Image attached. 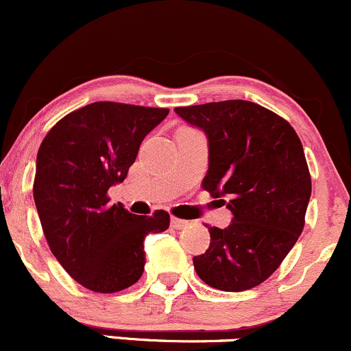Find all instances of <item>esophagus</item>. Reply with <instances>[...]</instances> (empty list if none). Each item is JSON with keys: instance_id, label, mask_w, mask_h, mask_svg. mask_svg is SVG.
I'll return each mask as SVG.
<instances>
[{"instance_id": "obj_1", "label": "esophagus", "mask_w": 351, "mask_h": 351, "mask_svg": "<svg viewBox=\"0 0 351 351\" xmlns=\"http://www.w3.org/2000/svg\"><path fill=\"white\" fill-rule=\"evenodd\" d=\"M171 226L174 229H184V228H187V226H189V221H184V219H179V217L172 216L171 217Z\"/></svg>"}]
</instances>
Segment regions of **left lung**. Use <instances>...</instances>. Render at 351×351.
Masks as SVG:
<instances>
[{"label": "left lung", "instance_id": "obj_1", "mask_svg": "<svg viewBox=\"0 0 351 351\" xmlns=\"http://www.w3.org/2000/svg\"><path fill=\"white\" fill-rule=\"evenodd\" d=\"M176 114L206 132L202 189L228 197L232 213L226 229L207 228L209 250L192 258L195 273L221 291L254 288L280 267L304 228L311 176L300 137L288 120L247 100L176 107Z\"/></svg>", "mask_w": 351, "mask_h": 351}]
</instances>
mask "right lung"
<instances>
[{
  "label": "right lung",
  "mask_w": 351,
  "mask_h": 351,
  "mask_svg": "<svg viewBox=\"0 0 351 351\" xmlns=\"http://www.w3.org/2000/svg\"><path fill=\"white\" fill-rule=\"evenodd\" d=\"M169 114L119 101H95L51 127L36 156L33 197L50 251L78 285L117 293L141 280L144 241L169 228V213L135 216L110 204L142 141Z\"/></svg>",
  "instance_id": "obj_1"
}]
</instances>
